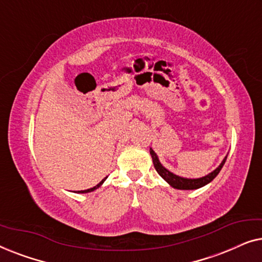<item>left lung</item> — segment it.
I'll list each match as a JSON object with an SVG mask.
<instances>
[{
	"instance_id": "8db88e82",
	"label": "left lung",
	"mask_w": 262,
	"mask_h": 262,
	"mask_svg": "<svg viewBox=\"0 0 262 262\" xmlns=\"http://www.w3.org/2000/svg\"><path fill=\"white\" fill-rule=\"evenodd\" d=\"M150 155L152 157L154 167H155L157 173H159L161 177H162L164 180L171 186V187L178 188V189H196V188L203 187V186H205L207 184H210V182L217 177L218 173H220L222 169V167L224 166L225 161H227V157H224V160L222 161L220 166H218L213 171H211L210 174L205 175V177L199 178V179H186V178L179 177V175H175L171 173V171L166 169V168L161 164L159 157H157L155 151H154L151 148H150Z\"/></svg>"
}]
</instances>
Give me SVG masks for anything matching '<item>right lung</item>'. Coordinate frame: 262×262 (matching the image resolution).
Here are the masks:
<instances>
[{"label": "right lung", "mask_w": 262, "mask_h": 262, "mask_svg": "<svg viewBox=\"0 0 262 262\" xmlns=\"http://www.w3.org/2000/svg\"><path fill=\"white\" fill-rule=\"evenodd\" d=\"M106 179H107V177H106L105 179H102V180H101V181H100L98 185H96V186H94V187H93V188H88V189H84V191H78L77 193H88V192H92V191H94V189H96V188H99V187H100V186H101V185L103 184V181H105V180H106Z\"/></svg>", "instance_id": "1"}]
</instances>
